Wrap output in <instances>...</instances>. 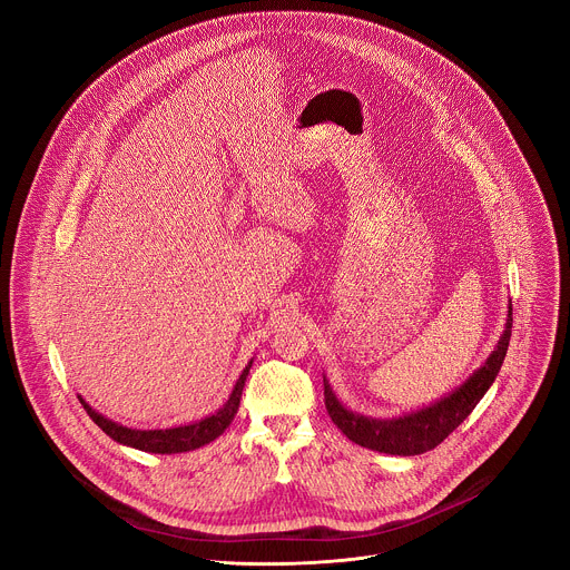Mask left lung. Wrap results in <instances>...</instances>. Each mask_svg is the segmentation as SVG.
Here are the masks:
<instances>
[{
	"mask_svg": "<svg viewBox=\"0 0 570 570\" xmlns=\"http://www.w3.org/2000/svg\"><path fill=\"white\" fill-rule=\"evenodd\" d=\"M512 336V302L508 304L505 330L487 361L455 390L424 409L403 413L399 417H367L361 415L338 399L327 376L324 379V405L332 422L358 446L390 453V455H420L435 449L446 440L478 405L484 392L492 387L505 361Z\"/></svg>",
	"mask_w": 570,
	"mask_h": 570,
	"instance_id": "left-lung-1",
	"label": "left lung"
}]
</instances>
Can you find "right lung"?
Returning a JSON list of instances; mask_svg holds the SVG:
<instances>
[{
	"label": "right lung",
	"instance_id": "1",
	"mask_svg": "<svg viewBox=\"0 0 570 570\" xmlns=\"http://www.w3.org/2000/svg\"><path fill=\"white\" fill-rule=\"evenodd\" d=\"M253 361L243 367L240 376L236 379L227 401L220 405V409L198 422L185 424V426H171V429H128L124 424H117L112 420H108L106 415L97 413L92 405L78 394L83 409L88 411V415L92 417V422L106 433L110 435L115 442L130 446V449H139L146 453H161V455H171V453H187V451H196L209 442H214L218 435L225 433V429L232 424L238 403H240V394H243V385H246V379L250 374Z\"/></svg>",
	"mask_w": 570,
	"mask_h": 570
}]
</instances>
